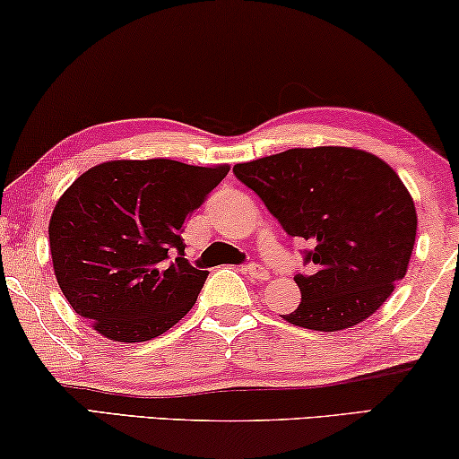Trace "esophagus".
I'll return each mask as SVG.
<instances>
[{
    "label": "esophagus",
    "mask_w": 459,
    "mask_h": 459,
    "mask_svg": "<svg viewBox=\"0 0 459 459\" xmlns=\"http://www.w3.org/2000/svg\"><path fill=\"white\" fill-rule=\"evenodd\" d=\"M241 273H245V276H249V278H255V280H265V278H268V270L262 268V265H257V264L243 265Z\"/></svg>",
    "instance_id": "1"
}]
</instances>
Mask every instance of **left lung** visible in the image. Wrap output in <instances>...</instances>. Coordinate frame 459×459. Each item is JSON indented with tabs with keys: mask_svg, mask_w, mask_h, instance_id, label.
I'll list each match as a JSON object with an SVG mask.
<instances>
[{
	"mask_svg": "<svg viewBox=\"0 0 459 459\" xmlns=\"http://www.w3.org/2000/svg\"><path fill=\"white\" fill-rule=\"evenodd\" d=\"M232 173L262 197L286 235L309 243L289 324L338 332L371 317L406 276L416 238L412 195L379 156L357 148H292Z\"/></svg>",
	"mask_w": 459,
	"mask_h": 459,
	"instance_id": "obj_1",
	"label": "left lung"
}]
</instances>
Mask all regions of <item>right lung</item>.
Returning <instances> with one entry per match:
<instances>
[{"label":"right lung","mask_w":459,"mask_h":459,"mask_svg":"<svg viewBox=\"0 0 459 459\" xmlns=\"http://www.w3.org/2000/svg\"><path fill=\"white\" fill-rule=\"evenodd\" d=\"M229 169L150 159L82 173L49 222L55 278L72 309L126 344L160 336L186 317L208 272L183 257V224Z\"/></svg>","instance_id":"right-lung-1"}]
</instances>
